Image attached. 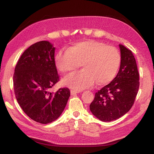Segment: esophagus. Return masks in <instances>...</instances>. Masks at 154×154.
<instances>
[{
	"instance_id": "1",
	"label": "esophagus",
	"mask_w": 154,
	"mask_h": 154,
	"mask_svg": "<svg viewBox=\"0 0 154 154\" xmlns=\"http://www.w3.org/2000/svg\"><path fill=\"white\" fill-rule=\"evenodd\" d=\"M79 92H80V91H76V90H72V89L71 90V95H75Z\"/></svg>"
}]
</instances>
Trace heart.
<instances>
[{
  "instance_id": "heart-1",
  "label": "heart",
  "mask_w": 154,
  "mask_h": 154,
  "mask_svg": "<svg viewBox=\"0 0 154 154\" xmlns=\"http://www.w3.org/2000/svg\"><path fill=\"white\" fill-rule=\"evenodd\" d=\"M57 68L62 73L74 71L82 63L83 70L73 72L64 79L66 85L75 89H84L93 85H104L112 81L122 63L117 48L101 42L87 40L60 49L54 56Z\"/></svg>"
}]
</instances>
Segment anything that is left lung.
Wrapping results in <instances>:
<instances>
[{
    "label": "left lung",
    "mask_w": 154,
    "mask_h": 154,
    "mask_svg": "<svg viewBox=\"0 0 154 154\" xmlns=\"http://www.w3.org/2000/svg\"><path fill=\"white\" fill-rule=\"evenodd\" d=\"M122 63L117 76L95 94L90 110L102 122L122 117L133 106L139 87V74L131 50L119 45Z\"/></svg>",
    "instance_id": "left-lung-1"
}]
</instances>
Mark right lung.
Returning a JSON list of instances; mask_svg holds the SVG:
<instances>
[{
	"label": "right lung",
	"mask_w": 154,
	"mask_h": 154,
	"mask_svg": "<svg viewBox=\"0 0 154 154\" xmlns=\"http://www.w3.org/2000/svg\"><path fill=\"white\" fill-rule=\"evenodd\" d=\"M55 48L48 41L31 45L18 60L13 74L14 92L27 116L42 124L54 122L66 107L70 90L50 88L60 81L54 62Z\"/></svg>",
	"instance_id": "1"
}]
</instances>
